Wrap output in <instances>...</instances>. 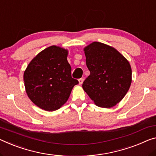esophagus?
I'll return each mask as SVG.
<instances>
[{
	"label": "esophagus",
	"mask_w": 156,
	"mask_h": 156,
	"mask_svg": "<svg viewBox=\"0 0 156 156\" xmlns=\"http://www.w3.org/2000/svg\"><path fill=\"white\" fill-rule=\"evenodd\" d=\"M83 79H82V78L80 79V80H79V84H80V85L82 84V83H83Z\"/></svg>",
	"instance_id": "1"
}]
</instances>
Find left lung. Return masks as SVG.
Here are the masks:
<instances>
[{
    "label": "left lung",
    "mask_w": 156,
    "mask_h": 156,
    "mask_svg": "<svg viewBox=\"0 0 156 156\" xmlns=\"http://www.w3.org/2000/svg\"><path fill=\"white\" fill-rule=\"evenodd\" d=\"M90 75L82 88L98 107L111 108L121 102L132 82L128 60L109 45L93 42L83 48Z\"/></svg>",
    "instance_id": "obj_1"
}]
</instances>
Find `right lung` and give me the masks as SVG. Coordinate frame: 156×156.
<instances>
[{
    "label": "right lung",
    "instance_id": "right-lung-1",
    "mask_svg": "<svg viewBox=\"0 0 156 156\" xmlns=\"http://www.w3.org/2000/svg\"><path fill=\"white\" fill-rule=\"evenodd\" d=\"M68 49L50 46L32 59L23 73L26 92L34 104L45 111L58 109L79 83L71 76Z\"/></svg>",
    "mask_w": 156,
    "mask_h": 156
}]
</instances>
